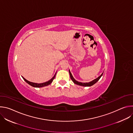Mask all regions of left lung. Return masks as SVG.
Instances as JSON below:
<instances>
[{"mask_svg": "<svg viewBox=\"0 0 133 133\" xmlns=\"http://www.w3.org/2000/svg\"><path fill=\"white\" fill-rule=\"evenodd\" d=\"M69 74H70V78H71V79L72 80V81L75 84H77V85H80V86H91L93 85L94 84H95L96 83H97V82L99 81V79H100V78L102 77V76L103 74V73L102 74V75L100 76H99L98 78H97L93 80L92 81H91V82H89V83H83L78 82L76 81V80L74 78V77H73V76H72V75H71V74L70 70H69Z\"/></svg>", "mask_w": 133, "mask_h": 133, "instance_id": "left-lung-1", "label": "left lung"}]
</instances>
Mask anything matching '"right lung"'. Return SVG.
I'll return each mask as SVG.
<instances>
[{
	"mask_svg": "<svg viewBox=\"0 0 133 133\" xmlns=\"http://www.w3.org/2000/svg\"><path fill=\"white\" fill-rule=\"evenodd\" d=\"M56 74H55V75L54 76V77H53L50 80L48 81L47 82H45V83H42V84H37V83H32V82H30L26 80L25 78H24L23 76H22V77L23 78L24 80L27 83H28L29 85H30V86H32V87H44V86H47V85L50 84L52 83V82L53 81L55 77Z\"/></svg>",
	"mask_w": 133,
	"mask_h": 133,
	"instance_id": "right-lung-1",
	"label": "right lung"
}]
</instances>
